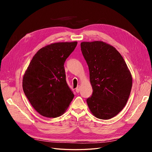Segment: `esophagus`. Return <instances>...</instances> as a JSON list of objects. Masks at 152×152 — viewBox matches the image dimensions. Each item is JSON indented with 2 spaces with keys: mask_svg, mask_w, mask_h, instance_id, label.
<instances>
[{
  "mask_svg": "<svg viewBox=\"0 0 152 152\" xmlns=\"http://www.w3.org/2000/svg\"><path fill=\"white\" fill-rule=\"evenodd\" d=\"M75 91H76V92H77V93H79L80 91V86H78V87H77V88H76Z\"/></svg>",
  "mask_w": 152,
  "mask_h": 152,
  "instance_id": "obj_1",
  "label": "esophagus"
}]
</instances>
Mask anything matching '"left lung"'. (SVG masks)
Returning a JSON list of instances; mask_svg holds the SVG:
<instances>
[{
    "mask_svg": "<svg viewBox=\"0 0 152 152\" xmlns=\"http://www.w3.org/2000/svg\"><path fill=\"white\" fill-rule=\"evenodd\" d=\"M81 50L89 70L93 94L86 102L98 118L108 120L120 112L129 97L132 79L123 57L102 41L82 42Z\"/></svg>",
    "mask_w": 152,
    "mask_h": 152,
    "instance_id": "left-lung-1",
    "label": "left lung"
}]
</instances>
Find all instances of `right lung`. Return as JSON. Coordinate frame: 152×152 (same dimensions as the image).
Wrapping results in <instances>:
<instances>
[{
	"mask_svg": "<svg viewBox=\"0 0 152 152\" xmlns=\"http://www.w3.org/2000/svg\"><path fill=\"white\" fill-rule=\"evenodd\" d=\"M77 42H57L39 49L23 79V89L41 115L56 118L64 113L74 94L66 81L64 63Z\"/></svg>",
	"mask_w": 152,
	"mask_h": 152,
	"instance_id": "1",
	"label": "right lung"
}]
</instances>
